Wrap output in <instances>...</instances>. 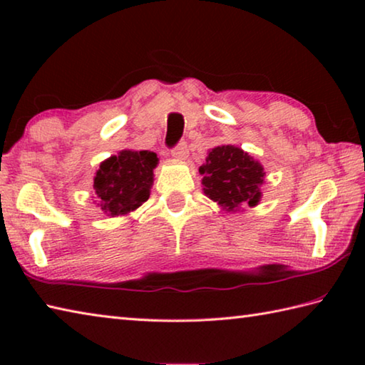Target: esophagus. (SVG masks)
<instances>
[{
  "label": "esophagus",
  "instance_id": "34e87169",
  "mask_svg": "<svg viewBox=\"0 0 365 365\" xmlns=\"http://www.w3.org/2000/svg\"><path fill=\"white\" fill-rule=\"evenodd\" d=\"M172 158H174L175 160H178V163H182V160H185L188 158V150H187V145L185 143H180L177 145L174 150H172Z\"/></svg>",
  "mask_w": 365,
  "mask_h": 365
}]
</instances>
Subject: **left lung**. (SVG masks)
I'll use <instances>...</instances> for the list:
<instances>
[{
    "instance_id": "left-lung-1",
    "label": "left lung",
    "mask_w": 365,
    "mask_h": 365,
    "mask_svg": "<svg viewBox=\"0 0 365 365\" xmlns=\"http://www.w3.org/2000/svg\"><path fill=\"white\" fill-rule=\"evenodd\" d=\"M200 175L205 195L227 212H243L242 206L255 207L262 197V164L235 145L212 148Z\"/></svg>"
}]
</instances>
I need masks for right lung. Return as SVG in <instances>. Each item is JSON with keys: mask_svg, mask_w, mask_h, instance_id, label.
Segmentation results:
<instances>
[{"mask_svg": "<svg viewBox=\"0 0 365 365\" xmlns=\"http://www.w3.org/2000/svg\"><path fill=\"white\" fill-rule=\"evenodd\" d=\"M158 164V154L146 150H122L104 159L93 178V202L108 217L133 212L150 197Z\"/></svg>", "mask_w": 365, "mask_h": 365, "instance_id": "add662e5", "label": "right lung"}]
</instances>
